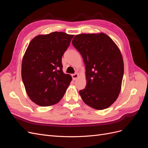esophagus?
<instances>
[{
	"mask_svg": "<svg viewBox=\"0 0 148 148\" xmlns=\"http://www.w3.org/2000/svg\"><path fill=\"white\" fill-rule=\"evenodd\" d=\"M71 77H72L73 79L75 80V79H77L79 77V75L77 73H74V74H73L72 75H71Z\"/></svg>",
	"mask_w": 148,
	"mask_h": 148,
	"instance_id": "1",
	"label": "esophagus"
}]
</instances>
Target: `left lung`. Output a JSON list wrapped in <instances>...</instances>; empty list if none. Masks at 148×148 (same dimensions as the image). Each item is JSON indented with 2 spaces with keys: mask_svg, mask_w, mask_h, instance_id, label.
<instances>
[{
  "mask_svg": "<svg viewBox=\"0 0 148 148\" xmlns=\"http://www.w3.org/2000/svg\"><path fill=\"white\" fill-rule=\"evenodd\" d=\"M71 42L86 66V86L79 95L92 108H108L117 99L122 86L124 65L119 49L102 33L76 35Z\"/></svg>",
  "mask_w": 148,
  "mask_h": 148,
  "instance_id": "1",
  "label": "left lung"
}]
</instances>
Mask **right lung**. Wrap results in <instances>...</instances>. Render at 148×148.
Returning a JSON list of instances; mask_svg holds the SVG:
<instances>
[{
  "label": "right lung",
  "mask_w": 148,
  "mask_h": 148,
  "mask_svg": "<svg viewBox=\"0 0 148 148\" xmlns=\"http://www.w3.org/2000/svg\"><path fill=\"white\" fill-rule=\"evenodd\" d=\"M73 35L53 32L29 42L22 60L21 78L30 99L40 106L56 104L63 97L71 77L62 70V57Z\"/></svg>",
  "instance_id": "obj_1"
}]
</instances>
